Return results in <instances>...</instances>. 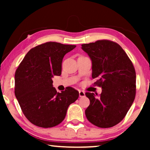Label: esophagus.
I'll return each instance as SVG.
<instances>
[{
	"instance_id": "obj_1",
	"label": "esophagus",
	"mask_w": 150,
	"mask_h": 150,
	"mask_svg": "<svg viewBox=\"0 0 150 150\" xmlns=\"http://www.w3.org/2000/svg\"><path fill=\"white\" fill-rule=\"evenodd\" d=\"M79 96L80 97H83V96H85V93L83 91H79Z\"/></svg>"
}]
</instances>
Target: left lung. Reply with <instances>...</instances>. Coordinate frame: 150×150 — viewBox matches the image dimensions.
<instances>
[{
	"label": "left lung",
	"mask_w": 150,
	"mask_h": 150,
	"mask_svg": "<svg viewBox=\"0 0 150 150\" xmlns=\"http://www.w3.org/2000/svg\"><path fill=\"white\" fill-rule=\"evenodd\" d=\"M92 61L94 83L102 88L99 97L86 93L90 105L87 120L99 128H110L125 117L136 96V71L128 55L117 43L108 40L82 44Z\"/></svg>",
	"instance_id": "left-lung-1"
}]
</instances>
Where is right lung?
Segmentation results:
<instances>
[{
    "label": "right lung",
    "mask_w": 150,
    "mask_h": 150,
    "mask_svg": "<svg viewBox=\"0 0 150 150\" xmlns=\"http://www.w3.org/2000/svg\"><path fill=\"white\" fill-rule=\"evenodd\" d=\"M76 47L46 42L32 48L15 72L14 93L22 111L32 124L52 128L64 120L67 108L79 97L71 87L57 93L52 78L62 74L63 58Z\"/></svg>",
    "instance_id": "add662e5"
}]
</instances>
